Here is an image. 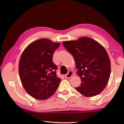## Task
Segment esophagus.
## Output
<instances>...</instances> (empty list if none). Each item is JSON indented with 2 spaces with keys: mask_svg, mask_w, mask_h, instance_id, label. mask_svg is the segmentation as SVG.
Listing matches in <instances>:
<instances>
[{
  "mask_svg": "<svg viewBox=\"0 0 124 124\" xmlns=\"http://www.w3.org/2000/svg\"><path fill=\"white\" fill-rule=\"evenodd\" d=\"M72 76H73V72H72V71H70L65 75V78H70L72 77Z\"/></svg>",
  "mask_w": 124,
  "mask_h": 124,
  "instance_id": "esophagus-1",
  "label": "esophagus"
}]
</instances>
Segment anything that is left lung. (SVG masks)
Listing matches in <instances>:
<instances>
[{
	"instance_id": "left-lung-1",
	"label": "left lung",
	"mask_w": 124,
	"mask_h": 124,
	"mask_svg": "<svg viewBox=\"0 0 124 124\" xmlns=\"http://www.w3.org/2000/svg\"><path fill=\"white\" fill-rule=\"evenodd\" d=\"M62 44L72 54L81 83L77 91L85 97L96 96L102 92L109 80L111 62L107 52L96 41L87 37Z\"/></svg>"
}]
</instances>
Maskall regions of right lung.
I'll list each match as a JSON object with an SVG mask.
<instances>
[{
  "instance_id": "obj_1",
  "label": "right lung",
  "mask_w": 124,
  "mask_h": 124,
  "mask_svg": "<svg viewBox=\"0 0 124 124\" xmlns=\"http://www.w3.org/2000/svg\"><path fill=\"white\" fill-rule=\"evenodd\" d=\"M40 39L26 47L20 57L18 72L25 91L33 98L46 100L54 94L61 82L56 74L53 54L60 46Z\"/></svg>"
}]
</instances>
